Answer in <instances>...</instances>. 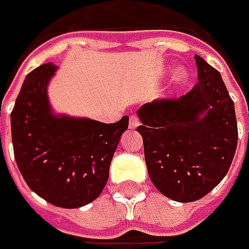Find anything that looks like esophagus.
<instances>
[{"label":"esophagus","instance_id":"34e87169","mask_svg":"<svg viewBox=\"0 0 249 249\" xmlns=\"http://www.w3.org/2000/svg\"><path fill=\"white\" fill-rule=\"evenodd\" d=\"M139 124H140L139 118H137L136 115H131V116H130V119H129L130 129H136V127H137Z\"/></svg>","mask_w":249,"mask_h":249}]
</instances>
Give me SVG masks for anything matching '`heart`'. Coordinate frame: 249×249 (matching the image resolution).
Segmentation results:
<instances>
[{"label": "heart", "instance_id": "obj_1", "mask_svg": "<svg viewBox=\"0 0 249 249\" xmlns=\"http://www.w3.org/2000/svg\"><path fill=\"white\" fill-rule=\"evenodd\" d=\"M188 80V73L184 68H180V69H177L175 74L172 76V79H170V86L172 87H181V86H184Z\"/></svg>", "mask_w": 249, "mask_h": 249}]
</instances>
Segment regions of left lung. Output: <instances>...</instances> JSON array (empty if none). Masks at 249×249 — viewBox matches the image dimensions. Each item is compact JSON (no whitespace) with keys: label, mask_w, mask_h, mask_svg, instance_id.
Masks as SVG:
<instances>
[{"label":"left lung","mask_w":249,"mask_h":249,"mask_svg":"<svg viewBox=\"0 0 249 249\" xmlns=\"http://www.w3.org/2000/svg\"><path fill=\"white\" fill-rule=\"evenodd\" d=\"M198 83L186 95L144 104L137 131L154 186L177 202L211 193L227 175L238 130L220 73L196 55Z\"/></svg>","instance_id":"8db88e82"}]
</instances>
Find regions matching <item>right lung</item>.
Listing matches in <instances>:
<instances>
[{"instance_id": "add662e5", "label": "right lung", "mask_w": 249, "mask_h": 249, "mask_svg": "<svg viewBox=\"0 0 249 249\" xmlns=\"http://www.w3.org/2000/svg\"><path fill=\"white\" fill-rule=\"evenodd\" d=\"M55 71L44 63L26 76L11 113L12 144L30 190L53 205L73 209L102 193L129 116L102 123L53 115L47 86Z\"/></svg>"}]
</instances>
